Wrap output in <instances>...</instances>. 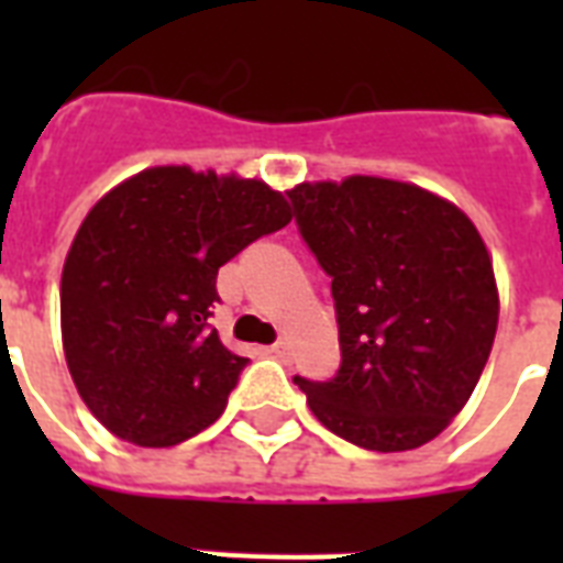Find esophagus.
Returning <instances> with one entry per match:
<instances>
[{"label": "esophagus", "instance_id": "esophagus-1", "mask_svg": "<svg viewBox=\"0 0 563 563\" xmlns=\"http://www.w3.org/2000/svg\"><path fill=\"white\" fill-rule=\"evenodd\" d=\"M286 351H289V344L283 342V339H280V342H274V344H272V353H274V356H286Z\"/></svg>", "mask_w": 563, "mask_h": 563}]
</instances>
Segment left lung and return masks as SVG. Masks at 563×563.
Returning a JSON list of instances; mask_svg holds the SVG:
<instances>
[{
    "label": "left lung",
    "instance_id": "1",
    "mask_svg": "<svg viewBox=\"0 0 563 563\" xmlns=\"http://www.w3.org/2000/svg\"><path fill=\"white\" fill-rule=\"evenodd\" d=\"M300 239L330 277L342 365L295 376L312 415L376 453L427 444L462 411L497 335L479 230L444 198L383 178L300 184Z\"/></svg>",
    "mask_w": 563,
    "mask_h": 563
}]
</instances>
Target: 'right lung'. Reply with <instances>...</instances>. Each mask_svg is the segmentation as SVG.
I'll list each match as a JSON object with an SVG mask.
<instances>
[{"label":"right lung","mask_w":563,"mask_h":563,"mask_svg":"<svg viewBox=\"0 0 563 563\" xmlns=\"http://www.w3.org/2000/svg\"><path fill=\"white\" fill-rule=\"evenodd\" d=\"M291 210L263 180L157 166L101 198L60 277L64 353L87 409L122 441L175 446L228 406L247 360L210 324L216 277Z\"/></svg>","instance_id":"obj_1"}]
</instances>
